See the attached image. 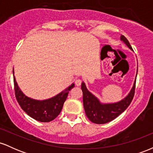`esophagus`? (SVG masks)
<instances>
[{"label": "esophagus", "instance_id": "obj_1", "mask_svg": "<svg viewBox=\"0 0 153 153\" xmlns=\"http://www.w3.org/2000/svg\"><path fill=\"white\" fill-rule=\"evenodd\" d=\"M75 85H77V86H80L82 83L81 80H80V79H77V80L75 81Z\"/></svg>", "mask_w": 153, "mask_h": 153}]
</instances>
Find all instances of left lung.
<instances>
[{
	"label": "left lung",
	"instance_id": "1",
	"mask_svg": "<svg viewBox=\"0 0 153 153\" xmlns=\"http://www.w3.org/2000/svg\"><path fill=\"white\" fill-rule=\"evenodd\" d=\"M121 40L132 50L130 44L125 36L122 35ZM135 84H136V80L129 94L122 101L114 103H101L96 96L88 91L85 84L82 82L81 89L82 91L83 106L89 120L95 124H102L109 122L117 118L122 112L127 109L132 101L134 95Z\"/></svg>",
	"mask_w": 153,
	"mask_h": 153
}]
</instances>
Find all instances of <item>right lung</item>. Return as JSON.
<instances>
[{
  "instance_id": "obj_1",
  "label": "right lung",
  "mask_w": 153,
  "mask_h": 153,
  "mask_svg": "<svg viewBox=\"0 0 153 153\" xmlns=\"http://www.w3.org/2000/svg\"><path fill=\"white\" fill-rule=\"evenodd\" d=\"M13 73H14L13 70ZM15 96L22 108L31 118L41 122H49L57 117L62 110L63 104L68 97L69 91L75 86L73 83L60 94L51 99L38 101L27 97L18 86L13 76Z\"/></svg>"
}]
</instances>
